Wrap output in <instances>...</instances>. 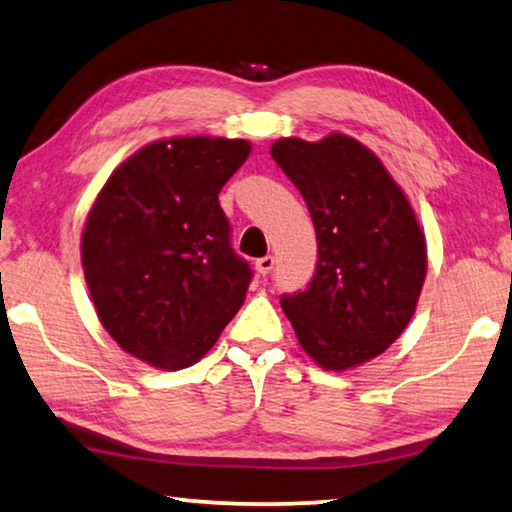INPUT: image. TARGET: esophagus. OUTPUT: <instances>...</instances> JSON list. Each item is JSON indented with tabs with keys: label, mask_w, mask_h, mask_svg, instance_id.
<instances>
[{
	"label": "esophagus",
	"mask_w": 512,
	"mask_h": 512,
	"mask_svg": "<svg viewBox=\"0 0 512 512\" xmlns=\"http://www.w3.org/2000/svg\"><path fill=\"white\" fill-rule=\"evenodd\" d=\"M274 270V256H263L256 261V272L261 276H267Z\"/></svg>",
	"instance_id": "obj_1"
}]
</instances>
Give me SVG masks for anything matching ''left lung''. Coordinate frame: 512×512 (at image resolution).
Masks as SVG:
<instances>
[{
	"mask_svg": "<svg viewBox=\"0 0 512 512\" xmlns=\"http://www.w3.org/2000/svg\"><path fill=\"white\" fill-rule=\"evenodd\" d=\"M270 152L308 204L319 258L308 288L283 294L281 308L321 369H353L387 351L414 317L425 233L382 161L353 137H290Z\"/></svg>",
	"mask_w": 512,
	"mask_h": 512,
	"instance_id": "left-lung-1",
	"label": "left lung"
}]
</instances>
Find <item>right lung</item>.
I'll return each mask as SVG.
<instances>
[{"label":"right lung","instance_id":"obj_1","mask_svg":"<svg viewBox=\"0 0 512 512\" xmlns=\"http://www.w3.org/2000/svg\"><path fill=\"white\" fill-rule=\"evenodd\" d=\"M249 152L245 139H161L101 188L80 258L96 315L125 353L186 369L240 310L251 267L231 247L218 193Z\"/></svg>","mask_w":512,"mask_h":512}]
</instances>
